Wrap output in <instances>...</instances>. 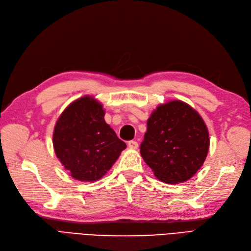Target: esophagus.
<instances>
[{"label":"esophagus","instance_id":"esophagus-1","mask_svg":"<svg viewBox=\"0 0 251 251\" xmlns=\"http://www.w3.org/2000/svg\"><path fill=\"white\" fill-rule=\"evenodd\" d=\"M127 146L130 149H137L138 148V142L135 140H130L127 142Z\"/></svg>","mask_w":251,"mask_h":251}]
</instances>
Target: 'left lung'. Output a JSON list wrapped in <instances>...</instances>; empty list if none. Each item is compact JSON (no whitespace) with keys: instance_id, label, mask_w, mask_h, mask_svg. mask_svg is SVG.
<instances>
[{"instance_id":"left-lung-1","label":"left lung","mask_w":251,"mask_h":251,"mask_svg":"<svg viewBox=\"0 0 251 251\" xmlns=\"http://www.w3.org/2000/svg\"><path fill=\"white\" fill-rule=\"evenodd\" d=\"M208 148V131L201 116L185 102L174 100L151 113L140 154L159 180L175 184L194 176Z\"/></svg>"}]
</instances>
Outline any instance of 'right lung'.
I'll use <instances>...</instances> for the list:
<instances>
[{
	"label": "right lung",
	"instance_id": "obj_1",
	"mask_svg": "<svg viewBox=\"0 0 251 251\" xmlns=\"http://www.w3.org/2000/svg\"><path fill=\"white\" fill-rule=\"evenodd\" d=\"M103 117L102 105L85 96L72 102L57 120L53 147L74 179L89 182L100 179L126 148Z\"/></svg>",
	"mask_w": 251,
	"mask_h": 251
}]
</instances>
